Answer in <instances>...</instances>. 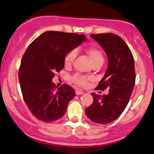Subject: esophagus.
<instances>
[{"mask_svg":"<svg viewBox=\"0 0 154 154\" xmlns=\"http://www.w3.org/2000/svg\"><path fill=\"white\" fill-rule=\"evenodd\" d=\"M75 93H76V94H77V95H80V94H83L84 92H83V91H81V90H76Z\"/></svg>","mask_w":154,"mask_h":154,"instance_id":"obj_1","label":"esophagus"}]
</instances>
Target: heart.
<instances>
[{"mask_svg":"<svg viewBox=\"0 0 154 154\" xmlns=\"http://www.w3.org/2000/svg\"><path fill=\"white\" fill-rule=\"evenodd\" d=\"M86 51L93 65L103 64V56L100 49H98V48L96 47L91 46V47H88V48H86ZM76 55H77V53H76V51L74 50L69 51L66 54L64 58V64L66 67H69V66H71L72 65L73 62H74V59L76 57ZM71 80L74 83H76V84L79 85L80 86H86L87 84V82H88V79L86 77L79 75V74L74 75L71 78Z\"/></svg>","mask_w":154,"mask_h":154,"instance_id":"b5f03b06","label":"heart"}]
</instances>
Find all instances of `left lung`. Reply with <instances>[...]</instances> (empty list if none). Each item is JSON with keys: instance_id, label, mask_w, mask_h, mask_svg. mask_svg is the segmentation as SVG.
Segmentation results:
<instances>
[{"instance_id": "obj_1", "label": "left lung", "mask_w": 154, "mask_h": 154, "mask_svg": "<svg viewBox=\"0 0 154 154\" xmlns=\"http://www.w3.org/2000/svg\"><path fill=\"white\" fill-rule=\"evenodd\" d=\"M108 57V68L97 90L109 88L108 94L91 93L92 104L86 109L87 117L97 124L112 122L122 115L130 100L136 82L134 59L125 42L114 33L91 34Z\"/></svg>"}]
</instances>
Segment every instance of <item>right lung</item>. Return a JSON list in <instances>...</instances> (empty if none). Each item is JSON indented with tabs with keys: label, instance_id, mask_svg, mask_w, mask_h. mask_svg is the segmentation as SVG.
Segmentation results:
<instances>
[{
	"label": "right lung",
	"instance_id": "add662e5",
	"mask_svg": "<svg viewBox=\"0 0 154 154\" xmlns=\"http://www.w3.org/2000/svg\"><path fill=\"white\" fill-rule=\"evenodd\" d=\"M86 40L85 35L47 31L26 50L21 59L18 79L24 102L38 120L55 122L66 113L75 91L68 84L57 88L52 78L56 72L64 68L66 54Z\"/></svg>",
	"mask_w": 154,
	"mask_h": 154
}]
</instances>
